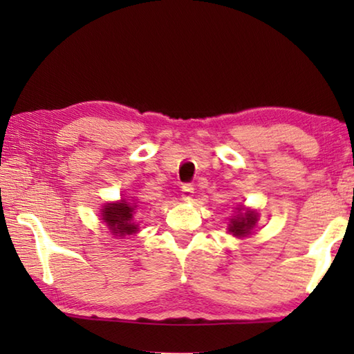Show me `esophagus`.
I'll return each instance as SVG.
<instances>
[{"mask_svg": "<svg viewBox=\"0 0 354 354\" xmlns=\"http://www.w3.org/2000/svg\"><path fill=\"white\" fill-rule=\"evenodd\" d=\"M192 196H194V187H192L190 184H184L181 189V198L184 201H189L192 200Z\"/></svg>", "mask_w": 354, "mask_h": 354, "instance_id": "1", "label": "esophagus"}]
</instances>
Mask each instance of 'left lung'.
Wrapping results in <instances>:
<instances>
[{"mask_svg": "<svg viewBox=\"0 0 354 354\" xmlns=\"http://www.w3.org/2000/svg\"><path fill=\"white\" fill-rule=\"evenodd\" d=\"M237 211H239V215L236 218L231 220V225L227 230H230V232H232L234 236H247L251 231V227L256 225L257 214L251 211L242 214L241 207H237Z\"/></svg>", "mask_w": 354, "mask_h": 354, "instance_id": "1", "label": "left lung"}]
</instances>
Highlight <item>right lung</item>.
<instances>
[{
  "label": "right lung",
  "mask_w": 354,
  "mask_h": 354,
  "mask_svg": "<svg viewBox=\"0 0 354 354\" xmlns=\"http://www.w3.org/2000/svg\"><path fill=\"white\" fill-rule=\"evenodd\" d=\"M101 212H103V220L113 232V236L123 237L127 234H134L137 231V225L133 221L134 207L124 200H122V203H109Z\"/></svg>",
  "instance_id": "right-lung-1"
}]
</instances>
